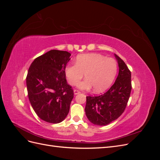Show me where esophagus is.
Listing matches in <instances>:
<instances>
[{"mask_svg":"<svg viewBox=\"0 0 160 160\" xmlns=\"http://www.w3.org/2000/svg\"><path fill=\"white\" fill-rule=\"evenodd\" d=\"M80 93H81V92L79 90H77V89H75L74 90V94L75 95H77V94H79Z\"/></svg>","mask_w":160,"mask_h":160,"instance_id":"esophagus-1","label":"esophagus"}]
</instances>
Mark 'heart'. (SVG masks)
I'll return each instance as SVG.
<instances>
[{
    "label": "heart",
    "instance_id": "b5f03b06",
    "mask_svg": "<svg viewBox=\"0 0 160 160\" xmlns=\"http://www.w3.org/2000/svg\"><path fill=\"white\" fill-rule=\"evenodd\" d=\"M118 64L111 57H105L98 53H88L78 55L75 64H69L65 68V75L68 83L72 86L79 84L81 89H89L99 93L107 89L112 83L117 73Z\"/></svg>",
    "mask_w": 160,
    "mask_h": 160
}]
</instances>
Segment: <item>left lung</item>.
Instances as JSON below:
<instances>
[{
  "label": "left lung",
  "instance_id": "left-lung-1",
  "mask_svg": "<svg viewBox=\"0 0 160 160\" xmlns=\"http://www.w3.org/2000/svg\"><path fill=\"white\" fill-rule=\"evenodd\" d=\"M115 56L119 70L114 84L103 94L86 97L85 113L95 125H106L117 119L124 112L129 99L132 88L131 71L119 56Z\"/></svg>",
  "mask_w": 160,
  "mask_h": 160
}]
</instances>
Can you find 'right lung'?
Instances as JSON below:
<instances>
[{
    "mask_svg": "<svg viewBox=\"0 0 160 160\" xmlns=\"http://www.w3.org/2000/svg\"><path fill=\"white\" fill-rule=\"evenodd\" d=\"M70 56L67 51L51 50L37 57L28 71V99L36 114L48 123H60L69 113L74 93L65 68Z\"/></svg>",
    "mask_w": 160,
    "mask_h": 160,
    "instance_id": "right-lung-1",
    "label": "right lung"
}]
</instances>
